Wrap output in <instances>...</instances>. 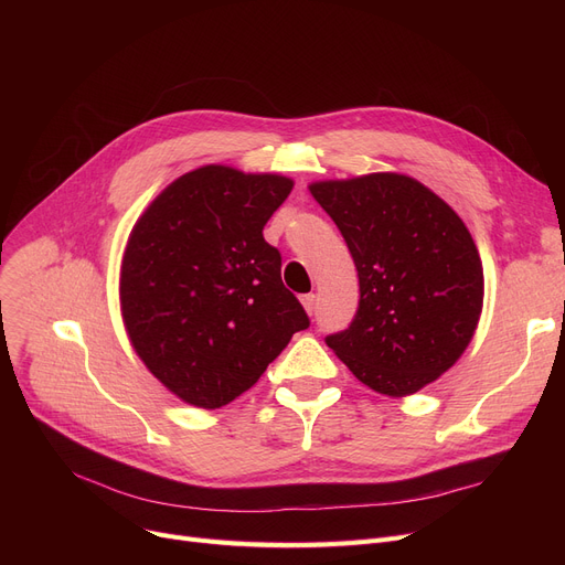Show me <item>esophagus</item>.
Listing matches in <instances>:
<instances>
[{"label": "esophagus", "mask_w": 565, "mask_h": 565, "mask_svg": "<svg viewBox=\"0 0 565 565\" xmlns=\"http://www.w3.org/2000/svg\"><path fill=\"white\" fill-rule=\"evenodd\" d=\"M300 302H302L305 311L311 316V313H313V309H316V295H313V292H309V295H302Z\"/></svg>", "instance_id": "esophagus-1"}]
</instances>
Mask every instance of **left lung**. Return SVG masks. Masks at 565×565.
<instances>
[{
    "instance_id": "left-lung-1",
    "label": "left lung",
    "mask_w": 565,
    "mask_h": 565,
    "mask_svg": "<svg viewBox=\"0 0 565 565\" xmlns=\"http://www.w3.org/2000/svg\"><path fill=\"white\" fill-rule=\"evenodd\" d=\"M360 277L350 328L328 337L366 387L412 396L467 350L483 311V263L454 207L417 178L377 171L316 181Z\"/></svg>"
}]
</instances>
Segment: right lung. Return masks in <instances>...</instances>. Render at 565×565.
<instances>
[{
  "mask_svg": "<svg viewBox=\"0 0 565 565\" xmlns=\"http://www.w3.org/2000/svg\"><path fill=\"white\" fill-rule=\"evenodd\" d=\"M292 185L281 173L205 164L169 183L128 235L118 275L128 339L188 405L235 401L309 328L263 237Z\"/></svg>",
  "mask_w": 565,
  "mask_h": 565,
  "instance_id": "right-lung-1",
  "label": "right lung"
}]
</instances>
